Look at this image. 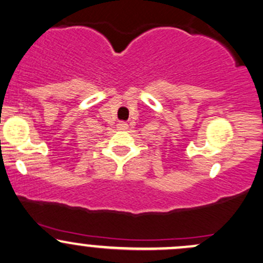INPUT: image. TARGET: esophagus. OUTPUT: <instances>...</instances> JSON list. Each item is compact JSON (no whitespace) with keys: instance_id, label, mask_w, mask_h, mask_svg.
<instances>
[{"instance_id":"obj_1","label":"esophagus","mask_w":263,"mask_h":263,"mask_svg":"<svg viewBox=\"0 0 263 263\" xmlns=\"http://www.w3.org/2000/svg\"><path fill=\"white\" fill-rule=\"evenodd\" d=\"M128 128V125H127L126 122H120L117 123V129H120V131H125V129Z\"/></svg>"}]
</instances>
